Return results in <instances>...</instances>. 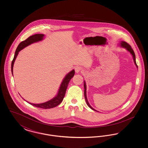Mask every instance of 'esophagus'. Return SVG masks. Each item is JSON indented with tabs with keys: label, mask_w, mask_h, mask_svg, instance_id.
I'll return each instance as SVG.
<instances>
[{
	"label": "esophagus",
	"mask_w": 148,
	"mask_h": 148,
	"mask_svg": "<svg viewBox=\"0 0 148 148\" xmlns=\"http://www.w3.org/2000/svg\"><path fill=\"white\" fill-rule=\"evenodd\" d=\"M82 70V68L80 67V66H76L75 67V72L77 73H79L80 71H81Z\"/></svg>",
	"instance_id": "obj_1"
}]
</instances>
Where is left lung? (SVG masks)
<instances>
[{
    "instance_id": "left-lung-1",
    "label": "left lung",
    "mask_w": 148,
    "mask_h": 148,
    "mask_svg": "<svg viewBox=\"0 0 148 148\" xmlns=\"http://www.w3.org/2000/svg\"><path fill=\"white\" fill-rule=\"evenodd\" d=\"M120 45H121V46L122 47H123V48H126V49H127V50H128V51L131 53V54L133 56V59H134L135 64L136 65V67L138 68V65H137V64L136 63V60H135V53H134V50L132 48V47H131L129 44H127V42H121V43H120ZM84 86L85 89V100H86V102L87 105L88 106H89L90 108H91L92 110H94V111H96V112H98V111H97L96 110H95L94 108H92L91 106H90V104H89V102H88V100H87V98H86V84H85V82L84 83Z\"/></svg>"
}]
</instances>
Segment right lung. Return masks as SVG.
<instances>
[{
    "instance_id": "obj_1",
    "label": "right lung",
    "mask_w": 148,
    "mask_h": 148,
    "mask_svg": "<svg viewBox=\"0 0 148 148\" xmlns=\"http://www.w3.org/2000/svg\"><path fill=\"white\" fill-rule=\"evenodd\" d=\"M44 36V35L42 34H36L30 36L28 38H27L24 41L21 42L19 44V45L18 46L16 51H15L13 60H12V62L11 69H12V74H13V65H14V62H15V60L18 56L19 52L21 49L24 48L25 47L28 46L29 45H30L33 42H37L42 40ZM74 74H75V71L73 70L65 76L62 84L60 85L58 94L56 95V97H54L53 99L50 100L48 101H47L44 103H41V104H33V103H29L30 104H31L32 106H34L35 107L42 108V109H45L53 108H54L56 106H58L63 101L65 94V92H66V89H67V87H68V85L69 84V83L71 79L74 77Z\"/></svg>"
}]
</instances>
